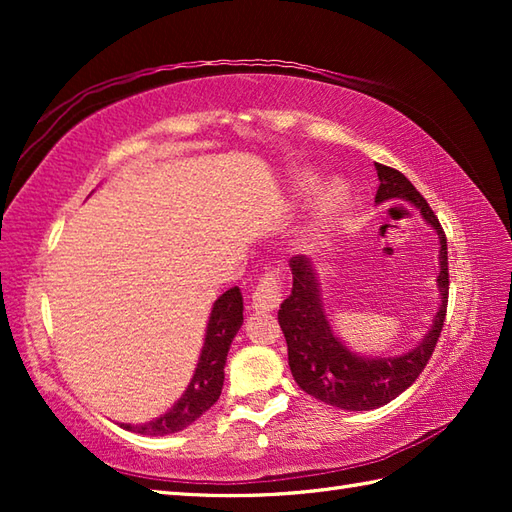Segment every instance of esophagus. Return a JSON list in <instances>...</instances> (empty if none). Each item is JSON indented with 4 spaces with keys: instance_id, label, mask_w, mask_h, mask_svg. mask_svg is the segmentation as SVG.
<instances>
[{
    "instance_id": "esophagus-1",
    "label": "esophagus",
    "mask_w": 512,
    "mask_h": 512,
    "mask_svg": "<svg viewBox=\"0 0 512 512\" xmlns=\"http://www.w3.org/2000/svg\"><path fill=\"white\" fill-rule=\"evenodd\" d=\"M284 277H281L279 270H268V273L262 275V279L257 281V286L253 290V308L255 310H275L279 308L281 297H284Z\"/></svg>"
}]
</instances>
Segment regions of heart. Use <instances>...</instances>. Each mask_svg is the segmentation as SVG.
<instances>
[{"label": "heart", "mask_w": 512, "mask_h": 512, "mask_svg": "<svg viewBox=\"0 0 512 512\" xmlns=\"http://www.w3.org/2000/svg\"><path fill=\"white\" fill-rule=\"evenodd\" d=\"M345 187L341 182H332L328 184V187L323 189L321 193V200H319V209L323 215H330L334 213L339 206L345 202Z\"/></svg>", "instance_id": "heart-1"}]
</instances>
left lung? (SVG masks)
<instances>
[{
	"label": "left lung",
	"instance_id": "left-lung-1",
	"mask_svg": "<svg viewBox=\"0 0 512 512\" xmlns=\"http://www.w3.org/2000/svg\"><path fill=\"white\" fill-rule=\"evenodd\" d=\"M376 171L380 178L376 202L391 198L409 200L413 206H418L424 220L440 235L438 286L442 306L429 334L424 336L416 350L407 352L405 356L363 358L352 354L330 330L328 317H325L321 306L319 281L314 277L310 259L303 255L290 259L292 295L281 303L277 314L288 343V365L297 385L321 402L350 411L383 407L416 383V378L422 374L433 350H436L449 306V257L447 235H444L442 224L427 200L398 169L376 162Z\"/></svg>",
	"mask_w": 512,
	"mask_h": 512
}]
</instances>
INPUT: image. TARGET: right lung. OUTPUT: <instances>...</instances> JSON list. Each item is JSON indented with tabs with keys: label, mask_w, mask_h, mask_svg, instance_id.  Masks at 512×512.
<instances>
[{
	"label": "right lung",
	"mask_w": 512,
	"mask_h": 512,
	"mask_svg": "<svg viewBox=\"0 0 512 512\" xmlns=\"http://www.w3.org/2000/svg\"><path fill=\"white\" fill-rule=\"evenodd\" d=\"M244 301L237 286L228 288L224 295L215 301L211 310L209 328L202 347L198 369H195L191 385L184 396L169 409L165 416L151 420L147 424H121L127 431H136L140 436H167V433L182 431L193 420H198L204 411H209L222 394L224 385V365L231 343L244 321Z\"/></svg>",
	"instance_id": "obj_1"
}]
</instances>
